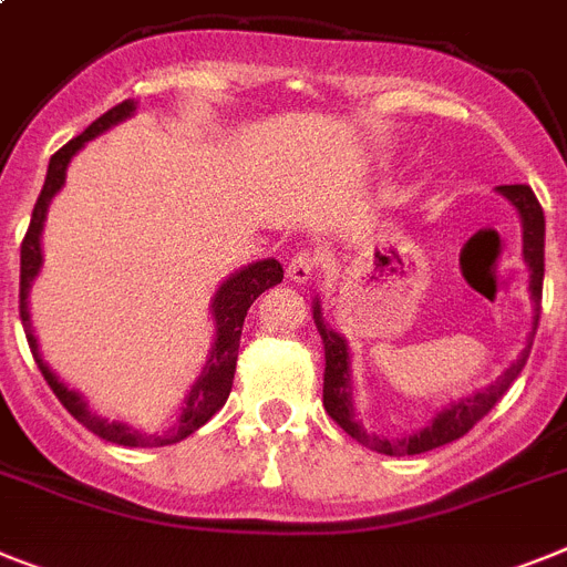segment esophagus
Listing matches in <instances>:
<instances>
[{
    "instance_id": "esophagus-1",
    "label": "esophagus",
    "mask_w": 567,
    "mask_h": 567,
    "mask_svg": "<svg viewBox=\"0 0 567 567\" xmlns=\"http://www.w3.org/2000/svg\"><path fill=\"white\" fill-rule=\"evenodd\" d=\"M316 272H318V258L316 255H309V251H298L287 266L289 280H295V284H307V280L316 278Z\"/></svg>"
}]
</instances>
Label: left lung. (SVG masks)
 Instances as JSON below:
<instances>
[{"label": "left lung", "mask_w": 567, "mask_h": 567, "mask_svg": "<svg viewBox=\"0 0 567 567\" xmlns=\"http://www.w3.org/2000/svg\"><path fill=\"white\" fill-rule=\"evenodd\" d=\"M502 197H505L511 206L519 215L522 224V260H525L527 272V292H530V301H534V321H530V332L525 338V350L519 352L514 364L502 372L499 379L487 384L485 390H476L473 395H462L458 401H450L447 408H442L439 413L424 424L422 430H415L410 435H401V439H386V435L367 433V427L355 419V381H352V352L350 341L336 332L330 323L323 321V307L321 298L312 301V321H316L318 332H321L323 341V408L327 413L341 424L347 433L355 439L358 444H364L370 450H379L384 456H415V453H427V450L442 447V444L456 442L462 439L478 419H485L491 413V408L502 395L507 393V386L514 384L516 375L525 367L527 355H530V347H534L536 327H539V303H542V278H545V215H542V206L536 200V195L530 192V186H496Z\"/></svg>", "instance_id": "1"}]
</instances>
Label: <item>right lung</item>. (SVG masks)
Instances as JSON below:
<instances>
[{
  "instance_id": "1",
  "label": "right lung",
  "mask_w": 567,
  "mask_h": 567,
  "mask_svg": "<svg viewBox=\"0 0 567 567\" xmlns=\"http://www.w3.org/2000/svg\"><path fill=\"white\" fill-rule=\"evenodd\" d=\"M134 114H137V103H134V100H123L120 105L105 111L103 117L94 120L80 137L68 140L60 152L53 154L51 163H48L45 186H42L40 197H37L31 226H28V235L25 240H22V251H19V318H22V327H25L33 361H37V367L42 370L45 381L51 384L53 393H56V399L62 401V408L74 415L82 427H89L91 433L105 439V442L123 444V447H166V444L183 442L186 435L200 430L203 424L209 422L212 415L226 404V399H229L231 393V379H235L237 350H240V332H244L246 312H249V307L255 303V298H258L260 292H266V289L284 280V266L275 258H264L255 260V264L249 266H240V269H235L229 278L220 280V287L215 289L209 303L212 323H215V338H212L209 358H206V364H203L195 384L188 386L177 422L168 430H163V433H145V430L132 427L128 422H111L109 415H100L96 410H91L89 399H85L80 390H74V386H68L65 381L48 367V361L42 358L40 350V338L33 332L31 301H28L33 280L40 278L42 272V229H45L48 209H51L53 197L60 195L62 186H65V174L68 166H71V159L85 148V143L100 137V134H105L109 128H114V125L132 120Z\"/></svg>"
}]
</instances>
